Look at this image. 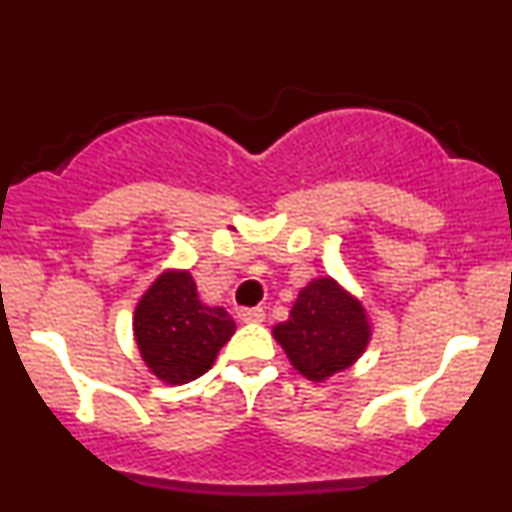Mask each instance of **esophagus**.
Returning <instances> with one entry per match:
<instances>
[{
    "instance_id": "obj_1",
    "label": "esophagus",
    "mask_w": 512,
    "mask_h": 512,
    "mask_svg": "<svg viewBox=\"0 0 512 512\" xmlns=\"http://www.w3.org/2000/svg\"><path fill=\"white\" fill-rule=\"evenodd\" d=\"M238 317H240V322H264V310L262 308H240Z\"/></svg>"
}]
</instances>
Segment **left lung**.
Instances as JSON below:
<instances>
[{"label": "left lung", "instance_id": "obj_1", "mask_svg": "<svg viewBox=\"0 0 512 512\" xmlns=\"http://www.w3.org/2000/svg\"><path fill=\"white\" fill-rule=\"evenodd\" d=\"M274 337L298 373L322 383L363 354L370 325L363 305L325 276L298 293L289 320L274 327Z\"/></svg>", "mask_w": 512, "mask_h": 512}]
</instances>
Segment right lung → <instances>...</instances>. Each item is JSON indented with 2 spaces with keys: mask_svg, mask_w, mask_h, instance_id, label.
<instances>
[{
  "mask_svg": "<svg viewBox=\"0 0 512 512\" xmlns=\"http://www.w3.org/2000/svg\"><path fill=\"white\" fill-rule=\"evenodd\" d=\"M233 332L236 322L226 310L199 301L190 272L158 276L134 310V337L144 363L168 385L207 373Z\"/></svg>",
  "mask_w": 512,
  "mask_h": 512,
  "instance_id": "obj_1",
  "label": "right lung"
}]
</instances>
